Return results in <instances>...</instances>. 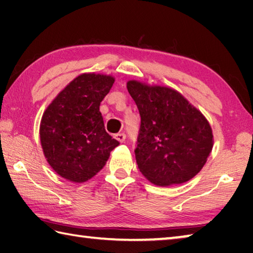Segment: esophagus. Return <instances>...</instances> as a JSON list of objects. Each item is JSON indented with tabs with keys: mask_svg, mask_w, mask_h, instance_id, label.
Listing matches in <instances>:
<instances>
[{
	"mask_svg": "<svg viewBox=\"0 0 253 253\" xmlns=\"http://www.w3.org/2000/svg\"><path fill=\"white\" fill-rule=\"evenodd\" d=\"M114 137L118 140V142L124 143V142H125V139H126V134H125V132H118V134H115Z\"/></svg>",
	"mask_w": 253,
	"mask_h": 253,
	"instance_id": "obj_1",
	"label": "esophagus"
}]
</instances>
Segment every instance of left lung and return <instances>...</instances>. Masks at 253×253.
<instances>
[{"label": "left lung", "mask_w": 253, "mask_h": 253, "mask_svg": "<svg viewBox=\"0 0 253 253\" xmlns=\"http://www.w3.org/2000/svg\"><path fill=\"white\" fill-rule=\"evenodd\" d=\"M127 89L140 115L135 149L140 172L158 186L194 177L213 147L212 129L205 117L170 88L131 80Z\"/></svg>", "instance_id": "left-lung-1"}]
</instances>
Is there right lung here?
I'll use <instances>...</instances> for the list:
<instances>
[{
  "instance_id": "right-lung-1",
  "label": "right lung",
  "mask_w": 253,
  "mask_h": 253,
  "mask_svg": "<svg viewBox=\"0 0 253 253\" xmlns=\"http://www.w3.org/2000/svg\"><path fill=\"white\" fill-rule=\"evenodd\" d=\"M110 76L84 74L63 89L44 111L40 139L46 161L60 176L81 183L104 168L119 145L105 129L99 111L113 87Z\"/></svg>"
}]
</instances>
